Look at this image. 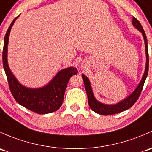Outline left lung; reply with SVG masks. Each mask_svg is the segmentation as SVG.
I'll return each mask as SVG.
<instances>
[{"label":"left lung","mask_w":152,"mask_h":152,"mask_svg":"<svg viewBox=\"0 0 152 152\" xmlns=\"http://www.w3.org/2000/svg\"><path fill=\"white\" fill-rule=\"evenodd\" d=\"M132 25L135 27L136 29H138L140 33L143 35V38H144V42H145V49H146V68H145L144 73L142 77L141 81L138 84V87L136 89L133 91L132 94L125 98L124 100H122V101L119 102L118 103L114 105H108V104H103V103H100V102L97 101L94 97L93 92H92V87H91L90 81H89V79L85 76V75L82 74V79L84 80V87H85V89L87 91V97H88V103L89 105V107L91 109L95 112L99 114L104 115V116H107V115H111L118 114L122 111H125V110L129 109L130 107H132L134 105V103L137 101V100L139 97L141 91L143 89V84H144L145 81H146V77H147L148 72V43H147V38H146V33H145L144 30L143 29V27L140 25V23L137 20L135 17H133L132 18Z\"/></svg>","instance_id":"left-lung-1"}]
</instances>
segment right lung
Returning a JSON list of instances; mask_svg holds the SVG:
<instances>
[{
	"instance_id": "right-lung-1",
	"label": "right lung",
	"mask_w": 152,
	"mask_h": 152,
	"mask_svg": "<svg viewBox=\"0 0 152 152\" xmlns=\"http://www.w3.org/2000/svg\"><path fill=\"white\" fill-rule=\"evenodd\" d=\"M18 17L13 20L6 32L3 49V65L9 89L16 101L30 111L39 114L54 112L62 105L68 81L72 76L77 74L78 71L73 67L61 70L49 84L41 88L31 89L22 85L9 69L7 61L9 36L12 27Z\"/></svg>"
}]
</instances>
